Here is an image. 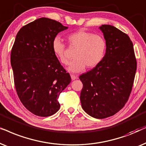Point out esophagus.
I'll list each match as a JSON object with an SVG mask.
<instances>
[{"mask_svg":"<svg viewBox=\"0 0 146 146\" xmlns=\"http://www.w3.org/2000/svg\"><path fill=\"white\" fill-rule=\"evenodd\" d=\"M71 77L72 80H75V79H77V75H71Z\"/></svg>","mask_w":146,"mask_h":146,"instance_id":"1","label":"esophagus"}]
</instances>
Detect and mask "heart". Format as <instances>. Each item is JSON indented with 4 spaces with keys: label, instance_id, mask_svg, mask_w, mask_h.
<instances>
[{
    "label": "heart",
    "instance_id": "obj_1",
    "mask_svg": "<svg viewBox=\"0 0 146 146\" xmlns=\"http://www.w3.org/2000/svg\"><path fill=\"white\" fill-rule=\"evenodd\" d=\"M69 44L77 48L75 59L69 63L67 70L72 73H79L87 66L92 69L103 61L106 53L107 42L100 35L93 34L84 30H79L68 35ZM54 55L61 63L67 65L68 59L65 56V44L59 36L53 38L51 44Z\"/></svg>",
    "mask_w": 146,
    "mask_h": 146
}]
</instances>
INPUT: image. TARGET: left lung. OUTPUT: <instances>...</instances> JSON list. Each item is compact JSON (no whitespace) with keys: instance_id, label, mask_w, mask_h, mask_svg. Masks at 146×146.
Segmentation results:
<instances>
[{"instance_id":"8db88e82","label":"left lung","mask_w":146,"mask_h":146,"mask_svg":"<svg viewBox=\"0 0 146 146\" xmlns=\"http://www.w3.org/2000/svg\"><path fill=\"white\" fill-rule=\"evenodd\" d=\"M107 42L103 61L80 75L83 110L96 119L113 115L127 102L137 69L133 43L127 35L110 25L99 27Z\"/></svg>"}]
</instances>
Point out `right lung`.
I'll list each match as a JSON object with an SVG mask.
<instances>
[{
	"instance_id": "add662e5",
	"label": "right lung",
	"mask_w": 146,
	"mask_h": 146,
	"mask_svg": "<svg viewBox=\"0 0 146 146\" xmlns=\"http://www.w3.org/2000/svg\"><path fill=\"white\" fill-rule=\"evenodd\" d=\"M67 29L42 17L23 27L16 36L11 56L15 88L22 104L36 115L55 114L60 93L71 82L51 48L53 38Z\"/></svg>"
}]
</instances>
